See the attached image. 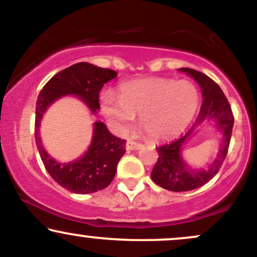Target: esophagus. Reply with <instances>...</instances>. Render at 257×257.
Instances as JSON below:
<instances>
[{"instance_id": "esophagus-1", "label": "esophagus", "mask_w": 257, "mask_h": 257, "mask_svg": "<svg viewBox=\"0 0 257 257\" xmlns=\"http://www.w3.org/2000/svg\"><path fill=\"white\" fill-rule=\"evenodd\" d=\"M143 147L140 143H137V141H133V140H129L126 141V149L128 150H139Z\"/></svg>"}]
</instances>
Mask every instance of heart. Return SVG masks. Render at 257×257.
<instances>
[{
	"label": "heart",
	"mask_w": 257,
	"mask_h": 257,
	"mask_svg": "<svg viewBox=\"0 0 257 257\" xmlns=\"http://www.w3.org/2000/svg\"><path fill=\"white\" fill-rule=\"evenodd\" d=\"M199 105L197 85L188 79L152 77L135 79L101 95L105 116L119 129L139 116L143 129L151 138L166 139L181 133L192 120Z\"/></svg>",
	"instance_id": "heart-1"
}]
</instances>
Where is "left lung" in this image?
<instances>
[{
	"instance_id": "8db88e82",
	"label": "left lung",
	"mask_w": 257,
	"mask_h": 257,
	"mask_svg": "<svg viewBox=\"0 0 257 257\" xmlns=\"http://www.w3.org/2000/svg\"><path fill=\"white\" fill-rule=\"evenodd\" d=\"M179 70L190 75L199 84L203 94V104L198 117L190 131L174 141L157 147L158 161L153 167L151 178L153 182L158 186L173 192H184V191L198 188L216 175L227 156L232 137L233 123H234L231 106L219 84L215 83L213 79L204 73L193 69L182 67ZM208 119H213L217 122L218 127L224 134L223 143L217 158L208 170L193 171L184 163L181 157L182 145L194 129Z\"/></svg>"
}]
</instances>
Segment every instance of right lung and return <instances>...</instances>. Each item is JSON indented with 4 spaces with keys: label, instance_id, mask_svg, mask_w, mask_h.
I'll use <instances>...</instances> for the list:
<instances>
[{
    "label": "right lung",
    "instance_id": "add662e5",
    "mask_svg": "<svg viewBox=\"0 0 257 257\" xmlns=\"http://www.w3.org/2000/svg\"><path fill=\"white\" fill-rule=\"evenodd\" d=\"M117 72L89 63H77L58 72L47 82L36 102L35 140L44 168L57 184L73 193L85 194L104 190L116 175L117 164L125 152V140L112 135L102 122L94 123L91 144L83 157L60 163L43 149L40 123L47 107L65 95L78 96L93 113L99 110V93Z\"/></svg>",
    "mask_w": 257,
    "mask_h": 257
}]
</instances>
